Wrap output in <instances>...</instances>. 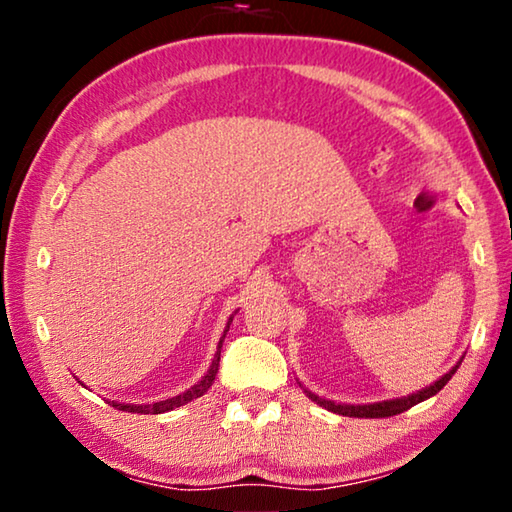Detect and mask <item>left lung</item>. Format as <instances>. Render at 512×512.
I'll return each instance as SVG.
<instances>
[{
  "label": "left lung",
  "mask_w": 512,
  "mask_h": 512,
  "mask_svg": "<svg viewBox=\"0 0 512 512\" xmlns=\"http://www.w3.org/2000/svg\"><path fill=\"white\" fill-rule=\"evenodd\" d=\"M463 359L456 361V366H452V370H447L443 377L433 381V384L420 388V391H415L411 395H404V397H395V400H381V402H372V404H339L334 400H325V397H318L316 393L307 391L305 386H302V391L307 393V397L311 402H316L323 406V409L332 411V413H339V415H348V418H391V415H397V413H404L409 411L411 406L420 404L424 400H429V397L436 395L438 391H443V386L447 384L449 379L454 377V372L458 370V366H461Z\"/></svg>",
  "instance_id": "8db88e82"
}]
</instances>
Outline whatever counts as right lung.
I'll list each match as a JSON object with an SVG mask.
<instances>
[{"mask_svg": "<svg viewBox=\"0 0 512 512\" xmlns=\"http://www.w3.org/2000/svg\"><path fill=\"white\" fill-rule=\"evenodd\" d=\"M235 314H237V311H235ZM235 314H232V316L228 318V325H225L223 336L219 339V345H216V352H214V359H212V363H210V368H207V372L201 377V381H196V384H194L192 388H187L185 393H180V395H176V397H167V400H160V402H153V404H126V402H115V400H112L110 404L115 406V409H119V411L144 413V415H146V413H167V411H173V409H178V406H183V404H187V402L196 400V397L205 395L207 388H210V386L214 384L216 372H219L223 339H225V334H228L230 323H232V318H235Z\"/></svg>", "mask_w": 512, "mask_h": 512, "instance_id": "right-lung-1", "label": "right lung"}]
</instances>
